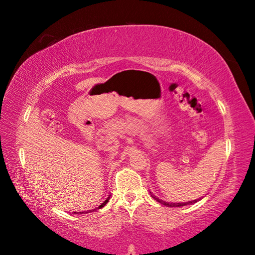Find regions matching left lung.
Segmentation results:
<instances>
[{"mask_svg":"<svg viewBox=\"0 0 255 255\" xmlns=\"http://www.w3.org/2000/svg\"><path fill=\"white\" fill-rule=\"evenodd\" d=\"M150 194H151V196H152V198H154L156 202L158 203H160V204H162V205H164V206H166V207H182V206H186V205H193V204H195V203H197L198 200H200L202 199L203 197H200V198H197V199H194V200H189V202H185V203H170V202H164V200H162V199H160V198H158L156 196H154V195L150 192Z\"/></svg>","mask_w":255,"mask_h":255,"instance_id":"obj_1","label":"left lung"}]
</instances>
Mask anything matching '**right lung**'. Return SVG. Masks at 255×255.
<instances>
[{
  "mask_svg": "<svg viewBox=\"0 0 255 255\" xmlns=\"http://www.w3.org/2000/svg\"><path fill=\"white\" fill-rule=\"evenodd\" d=\"M110 198H111V195H108V197L104 200V202H103V203L99 206V207H96V208H94V209H90V210H86V211H80V213H74V214H88V213H93V211H97L99 209L104 207V206L108 203V200H110Z\"/></svg>",
  "mask_w": 255,
  "mask_h": 255,
  "instance_id": "right-lung-1",
  "label": "right lung"
}]
</instances>
